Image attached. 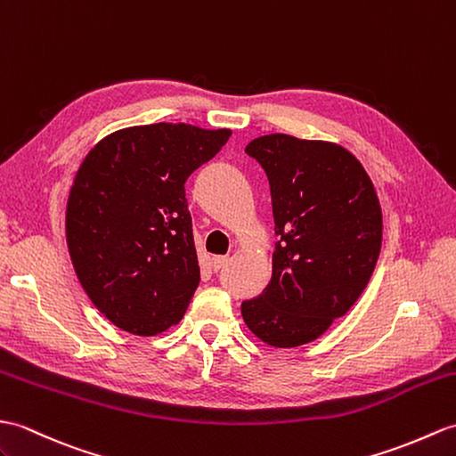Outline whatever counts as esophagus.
Segmentation results:
<instances>
[{"label": "esophagus", "instance_id": "obj_1", "mask_svg": "<svg viewBox=\"0 0 456 456\" xmlns=\"http://www.w3.org/2000/svg\"><path fill=\"white\" fill-rule=\"evenodd\" d=\"M229 262V256H214V260H211V266H214V270H221L224 266H227Z\"/></svg>", "mask_w": 456, "mask_h": 456}]
</instances>
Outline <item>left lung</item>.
<instances>
[{
  "label": "left lung",
  "instance_id": "left-lung-1",
  "mask_svg": "<svg viewBox=\"0 0 456 456\" xmlns=\"http://www.w3.org/2000/svg\"><path fill=\"white\" fill-rule=\"evenodd\" d=\"M270 180L272 278L240 305L248 330L273 347L321 338L367 288L383 240L371 178L346 147L270 134L247 150Z\"/></svg>",
  "mask_w": 456,
  "mask_h": 456
}]
</instances>
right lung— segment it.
Masks as SVG:
<instances>
[{
  "instance_id": "right-lung-1",
  "label": "right lung",
  "mask_w": 456,
  "mask_h": 456,
  "mask_svg": "<svg viewBox=\"0 0 456 456\" xmlns=\"http://www.w3.org/2000/svg\"><path fill=\"white\" fill-rule=\"evenodd\" d=\"M229 137L192 124L132 126L83 159L68 196V250L114 326L155 336L184 316L200 283L184 183Z\"/></svg>"
}]
</instances>
